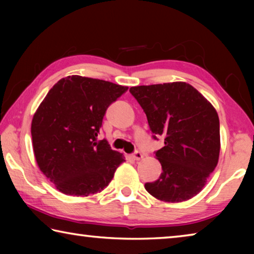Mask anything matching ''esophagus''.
Instances as JSON below:
<instances>
[{
	"mask_svg": "<svg viewBox=\"0 0 254 254\" xmlns=\"http://www.w3.org/2000/svg\"><path fill=\"white\" fill-rule=\"evenodd\" d=\"M131 157H132L133 159H134V160H140V159L143 158V154L141 153L140 151H135L134 153L131 154Z\"/></svg>",
	"mask_w": 254,
	"mask_h": 254,
	"instance_id": "obj_1",
	"label": "esophagus"
}]
</instances>
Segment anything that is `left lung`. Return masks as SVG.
<instances>
[{"mask_svg":"<svg viewBox=\"0 0 254 254\" xmlns=\"http://www.w3.org/2000/svg\"><path fill=\"white\" fill-rule=\"evenodd\" d=\"M130 93L147 115L153 139H165V147L156 151L162 173L144 188L166 203L192 198L205 186L220 157L216 110L185 81L135 86Z\"/></svg>","mask_w":254,"mask_h":254,"instance_id":"obj_1","label":"left lung"}]
</instances>
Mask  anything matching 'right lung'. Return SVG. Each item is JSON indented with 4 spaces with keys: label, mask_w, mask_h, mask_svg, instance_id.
Masks as SVG:
<instances>
[{
    "label": "right lung",
    "mask_w": 254,
    "mask_h": 254,
    "mask_svg": "<svg viewBox=\"0 0 254 254\" xmlns=\"http://www.w3.org/2000/svg\"><path fill=\"white\" fill-rule=\"evenodd\" d=\"M127 86L78 75L57 81L31 123L38 167L59 191L86 197L109 186L123 154L97 142L105 112Z\"/></svg>",
    "instance_id": "right-lung-1"
}]
</instances>
